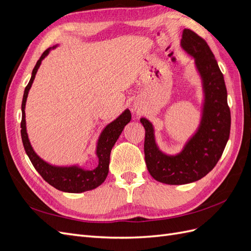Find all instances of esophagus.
<instances>
[{
    "mask_svg": "<svg viewBox=\"0 0 251 251\" xmlns=\"http://www.w3.org/2000/svg\"><path fill=\"white\" fill-rule=\"evenodd\" d=\"M133 110H134L135 112L139 113V112L141 111V107H140V105H139L138 103H134V105H133Z\"/></svg>",
    "mask_w": 251,
    "mask_h": 251,
    "instance_id": "obj_1",
    "label": "esophagus"
}]
</instances>
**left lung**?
I'll return each instance as SVG.
<instances>
[{"label":"left lung","instance_id":"8db88e82","mask_svg":"<svg viewBox=\"0 0 251 251\" xmlns=\"http://www.w3.org/2000/svg\"><path fill=\"white\" fill-rule=\"evenodd\" d=\"M181 47L195 58L202 78L204 103L198 131L179 154L170 156L157 147L153 125L146 118L140 119L146 128L148 171L155 180L171 185L192 183L215 168L228 141L231 123L223 74L207 43L191 29H184Z\"/></svg>","mask_w":251,"mask_h":251}]
</instances>
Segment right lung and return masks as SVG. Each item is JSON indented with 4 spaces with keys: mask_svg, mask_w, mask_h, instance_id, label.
Returning <instances> with one entry per match:
<instances>
[{
    "mask_svg": "<svg viewBox=\"0 0 251 251\" xmlns=\"http://www.w3.org/2000/svg\"><path fill=\"white\" fill-rule=\"evenodd\" d=\"M50 49L51 48L45 50L40 59L37 60L32 70L31 78H30L24 91V96H23L22 101L21 121V136L23 146H24L26 154L33 164L34 169L50 185L65 193H83L100 186L107 178L109 173L111 150L117 141L121 132L124 131L125 126L131 121V112L126 109L120 116H118L115 120L112 121L111 124L103 128L97 142L96 155L98 157V165L96 169L92 171H87L79 168V166H65V168H62V166H53L45 162L43 159L35 154L31 144L29 142L26 131L25 105L28 92L30 88H31L37 69L40 68L42 60L48 55Z\"/></svg>",
    "mask_w": 251,
    "mask_h": 251,
    "instance_id": "right-lung-1",
    "label": "right lung"
}]
</instances>
